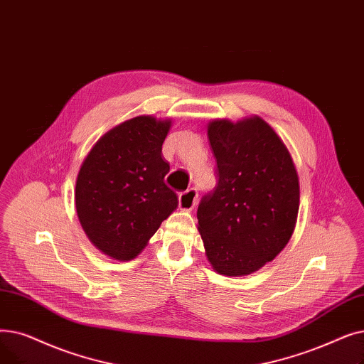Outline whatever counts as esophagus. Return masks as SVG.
<instances>
[{
    "label": "esophagus",
    "mask_w": 364,
    "mask_h": 364,
    "mask_svg": "<svg viewBox=\"0 0 364 364\" xmlns=\"http://www.w3.org/2000/svg\"><path fill=\"white\" fill-rule=\"evenodd\" d=\"M198 193L196 188H189L185 193L179 194V207L182 210H193L197 204Z\"/></svg>",
    "instance_id": "1"
}]
</instances>
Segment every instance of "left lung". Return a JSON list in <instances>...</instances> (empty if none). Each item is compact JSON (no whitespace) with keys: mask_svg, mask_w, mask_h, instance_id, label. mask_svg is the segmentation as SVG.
<instances>
[{"mask_svg":"<svg viewBox=\"0 0 364 364\" xmlns=\"http://www.w3.org/2000/svg\"><path fill=\"white\" fill-rule=\"evenodd\" d=\"M207 136L218 183L198 204V231L215 271L246 275L289 243L299 210L298 173L262 118L215 119Z\"/></svg>","mask_w":364,"mask_h":364,"instance_id":"obj_1","label":"left lung"}]
</instances>
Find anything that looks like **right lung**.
Instances as JSON below:
<instances>
[{"instance_id":"obj_1","label":"right lung","mask_w":364,"mask_h":364,"mask_svg":"<svg viewBox=\"0 0 364 364\" xmlns=\"http://www.w3.org/2000/svg\"><path fill=\"white\" fill-rule=\"evenodd\" d=\"M170 119L142 115L103 134L82 161L75 207L82 230L105 255L130 261L178 207L164 183L161 146Z\"/></svg>"}]
</instances>
